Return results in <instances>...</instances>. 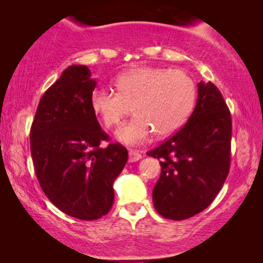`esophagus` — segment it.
I'll return each instance as SVG.
<instances>
[{"label":"esophagus","instance_id":"obj_1","mask_svg":"<svg viewBox=\"0 0 263 263\" xmlns=\"http://www.w3.org/2000/svg\"><path fill=\"white\" fill-rule=\"evenodd\" d=\"M142 158V154L137 150H129L128 151V161L129 163H135V161L140 160Z\"/></svg>","mask_w":263,"mask_h":263}]
</instances>
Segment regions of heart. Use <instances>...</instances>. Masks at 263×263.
Here are the masks:
<instances>
[{
    "label": "heart",
    "instance_id": "1",
    "mask_svg": "<svg viewBox=\"0 0 263 263\" xmlns=\"http://www.w3.org/2000/svg\"><path fill=\"white\" fill-rule=\"evenodd\" d=\"M117 92L94 90L90 107L104 127L118 126L131 112L135 117L117 131L116 139L124 145L147 141L176 134L195 108L196 84L190 75L164 67H135L115 80Z\"/></svg>",
    "mask_w": 263,
    "mask_h": 263
}]
</instances>
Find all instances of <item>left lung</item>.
Wrapping results in <instances>:
<instances>
[{
	"mask_svg": "<svg viewBox=\"0 0 263 263\" xmlns=\"http://www.w3.org/2000/svg\"><path fill=\"white\" fill-rule=\"evenodd\" d=\"M197 92L187 123L147 153L160 160L153 202L165 219L184 220L205 210L229 173L232 117L227 103L213 82H198Z\"/></svg>",
	"mask_w": 263,
	"mask_h": 263,
	"instance_id": "left-lung-1",
	"label": "left lung"
}]
</instances>
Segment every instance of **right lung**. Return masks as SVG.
Segmentation results:
<instances>
[{"label": "right lung", "instance_id": "1", "mask_svg": "<svg viewBox=\"0 0 263 263\" xmlns=\"http://www.w3.org/2000/svg\"><path fill=\"white\" fill-rule=\"evenodd\" d=\"M97 86L87 66H68L39 102L30 129L36 178L50 202L80 220L100 219L115 201L113 183L127 163L90 107Z\"/></svg>", "mask_w": 263, "mask_h": 263}]
</instances>
